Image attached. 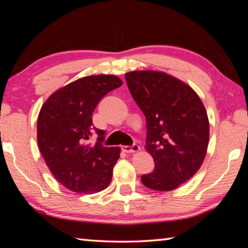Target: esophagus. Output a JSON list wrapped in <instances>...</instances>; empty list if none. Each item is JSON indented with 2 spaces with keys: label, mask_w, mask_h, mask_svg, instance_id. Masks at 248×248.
<instances>
[{
  "label": "esophagus",
  "mask_w": 248,
  "mask_h": 248,
  "mask_svg": "<svg viewBox=\"0 0 248 248\" xmlns=\"http://www.w3.org/2000/svg\"><path fill=\"white\" fill-rule=\"evenodd\" d=\"M121 149H123L124 152L125 153H134V152H139L140 151V146L138 144H133V145H124L121 146Z\"/></svg>",
  "instance_id": "34e87169"
}]
</instances>
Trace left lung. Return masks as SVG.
<instances>
[{
  "instance_id": "obj_1",
  "label": "left lung",
  "mask_w": 248,
  "mask_h": 248,
  "mask_svg": "<svg viewBox=\"0 0 248 248\" xmlns=\"http://www.w3.org/2000/svg\"><path fill=\"white\" fill-rule=\"evenodd\" d=\"M128 89L146 119L145 150L155 169L143 175L145 187L170 191L194 176L202 165L210 124L198 94L179 78L159 71L124 74Z\"/></svg>"
}]
</instances>
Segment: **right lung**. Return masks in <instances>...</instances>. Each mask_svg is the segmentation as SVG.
<instances>
[{"label":"right lung","instance_id":"right-lung-1","mask_svg":"<svg viewBox=\"0 0 248 248\" xmlns=\"http://www.w3.org/2000/svg\"><path fill=\"white\" fill-rule=\"evenodd\" d=\"M121 85L116 75H89L57 90L40 109V153L54 178L71 191L96 194L111 182L121 150L103 146L105 131L94 127L92 116L99 100ZM94 133L99 142L92 146Z\"/></svg>","mask_w":248,"mask_h":248}]
</instances>
